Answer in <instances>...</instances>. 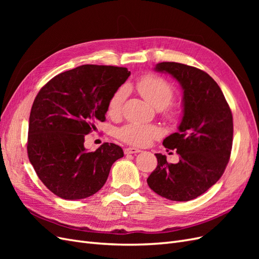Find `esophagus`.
<instances>
[{
    "mask_svg": "<svg viewBox=\"0 0 259 259\" xmlns=\"http://www.w3.org/2000/svg\"><path fill=\"white\" fill-rule=\"evenodd\" d=\"M140 152L139 149L137 148H133V147H128V148H125L124 149V153L125 154H134V153H138Z\"/></svg>",
    "mask_w": 259,
    "mask_h": 259,
    "instance_id": "obj_1",
    "label": "esophagus"
}]
</instances>
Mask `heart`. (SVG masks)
<instances>
[{"instance_id": "b5f03b06", "label": "heart", "mask_w": 259, "mask_h": 259, "mask_svg": "<svg viewBox=\"0 0 259 259\" xmlns=\"http://www.w3.org/2000/svg\"><path fill=\"white\" fill-rule=\"evenodd\" d=\"M136 89L149 104L158 109H163L167 119H176L177 113L171 109L165 108L174 98V90L166 80L154 74L144 75L137 81ZM124 97L125 90L123 88L117 90L111 96L107 107V112L111 117H117L121 114ZM116 135L124 143L137 147H145L152 140L160 137L161 132L151 124L130 122L117 130Z\"/></svg>"}]
</instances>
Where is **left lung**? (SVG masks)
Returning <instances> with one entry per match:
<instances>
[{"mask_svg":"<svg viewBox=\"0 0 259 259\" xmlns=\"http://www.w3.org/2000/svg\"><path fill=\"white\" fill-rule=\"evenodd\" d=\"M156 71L170 74L183 89L184 114L178 132L163 140L176 150L179 162L155 153L158 166L147 183L161 197L190 201L218 182L230 159L233 121L230 107L218 84L202 70L178 62H160Z\"/></svg>","mask_w":259,"mask_h":259,"instance_id":"8db88e82","label":"left lung"}]
</instances>
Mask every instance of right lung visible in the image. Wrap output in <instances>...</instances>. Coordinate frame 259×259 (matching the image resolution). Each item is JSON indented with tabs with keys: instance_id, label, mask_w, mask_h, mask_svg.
Segmentation results:
<instances>
[{
	"instance_id": "add662e5",
	"label": "right lung",
	"mask_w": 259,
	"mask_h": 259,
	"mask_svg": "<svg viewBox=\"0 0 259 259\" xmlns=\"http://www.w3.org/2000/svg\"><path fill=\"white\" fill-rule=\"evenodd\" d=\"M130 74L122 67L83 65L54 76L37 93L29 117L28 156L57 197L95 194L124 155L120 146L108 143L86 151L84 136L106 120L109 100Z\"/></svg>"
}]
</instances>
